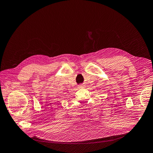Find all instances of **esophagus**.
Returning <instances> with one entry per match:
<instances>
[{
	"mask_svg": "<svg viewBox=\"0 0 153 153\" xmlns=\"http://www.w3.org/2000/svg\"><path fill=\"white\" fill-rule=\"evenodd\" d=\"M79 87H81V86H79Z\"/></svg>",
	"mask_w": 153,
	"mask_h": 153,
	"instance_id": "34e87169",
	"label": "esophagus"
}]
</instances>
